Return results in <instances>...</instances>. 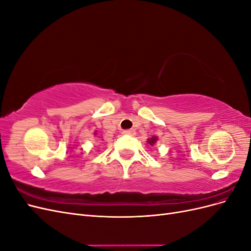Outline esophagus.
I'll return each instance as SVG.
<instances>
[{"mask_svg": "<svg viewBox=\"0 0 251 251\" xmlns=\"http://www.w3.org/2000/svg\"><path fill=\"white\" fill-rule=\"evenodd\" d=\"M124 134L128 135V136H134L136 133H135V131H134V130H126V131H125V132H124Z\"/></svg>", "mask_w": 251, "mask_h": 251, "instance_id": "esophagus-1", "label": "esophagus"}]
</instances>
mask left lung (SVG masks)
Segmentation results:
<instances>
[{
	"instance_id": "obj_1",
	"label": "left lung",
	"mask_w": 251,
	"mask_h": 251,
	"mask_svg": "<svg viewBox=\"0 0 251 251\" xmlns=\"http://www.w3.org/2000/svg\"><path fill=\"white\" fill-rule=\"evenodd\" d=\"M157 141H158V137H157V136H151V138H149V139H148V141H147V142L150 144V146L153 147V146H155Z\"/></svg>"
}]
</instances>
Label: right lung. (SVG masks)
Returning a JSON list of instances; mask_svg holds the SVG:
<instances>
[{"mask_svg":"<svg viewBox=\"0 0 251 251\" xmlns=\"http://www.w3.org/2000/svg\"><path fill=\"white\" fill-rule=\"evenodd\" d=\"M94 135H97V131H95V132H94Z\"/></svg>","mask_w":251,"mask_h":251,"instance_id":"add662e5","label":"right lung"}]
</instances>
